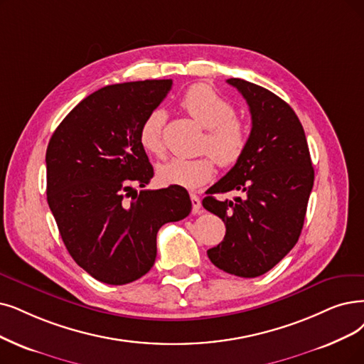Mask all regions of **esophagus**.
<instances>
[{
	"label": "esophagus",
	"instance_id": "1",
	"mask_svg": "<svg viewBox=\"0 0 364 364\" xmlns=\"http://www.w3.org/2000/svg\"><path fill=\"white\" fill-rule=\"evenodd\" d=\"M190 196H191V203H193V213H198L201 209V201L194 193H191Z\"/></svg>",
	"mask_w": 364,
	"mask_h": 364
}]
</instances>
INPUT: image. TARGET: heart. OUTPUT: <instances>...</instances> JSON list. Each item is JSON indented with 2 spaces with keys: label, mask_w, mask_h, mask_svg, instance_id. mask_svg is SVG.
Here are the masks:
<instances>
[{
  "label": "heart",
  "mask_w": 364,
  "mask_h": 364,
  "mask_svg": "<svg viewBox=\"0 0 364 364\" xmlns=\"http://www.w3.org/2000/svg\"><path fill=\"white\" fill-rule=\"evenodd\" d=\"M182 107L203 128L208 129L203 140V151L213 155L194 159L171 158L156 167V178L163 185H173L197 190L206 185L215 174V160L223 167L236 166L248 148V128L236 118V110L230 101L218 95L206 85H194L181 101ZM166 113L161 109L152 110L143 119L139 129L141 148L156 156L166 151L163 128Z\"/></svg>",
  "instance_id": "1"
}]
</instances>
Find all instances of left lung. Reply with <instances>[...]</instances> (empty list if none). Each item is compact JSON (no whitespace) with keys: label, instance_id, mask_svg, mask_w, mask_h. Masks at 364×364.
Returning a JSON list of instances; mask_svg holds the SVG:
<instances>
[{"label":"left lung","instance_id":"obj_1","mask_svg":"<svg viewBox=\"0 0 364 364\" xmlns=\"http://www.w3.org/2000/svg\"><path fill=\"white\" fill-rule=\"evenodd\" d=\"M250 106L252 128L240 161L209 188L203 208L225 224L224 240L210 248L212 263L240 278L264 274L294 248L314 186L306 136L294 110L269 90L243 79L227 80ZM240 191L218 200L213 193Z\"/></svg>","mask_w":364,"mask_h":364}]
</instances>
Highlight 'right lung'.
Wrapping results in <instances>:
<instances>
[{
  "mask_svg": "<svg viewBox=\"0 0 364 364\" xmlns=\"http://www.w3.org/2000/svg\"><path fill=\"white\" fill-rule=\"evenodd\" d=\"M171 83L105 86L83 98L49 140V208L73 259L100 282L124 285L146 274L155 263L158 230L191 212L181 186L134 190L154 178L139 141L140 125Z\"/></svg>",
  "mask_w": 364,
  "mask_h": 364,
  "instance_id": "right-lung-1",
  "label": "right lung"
}]
</instances>
